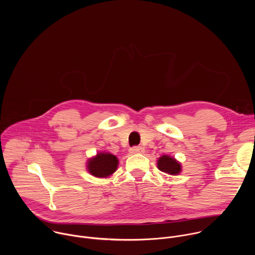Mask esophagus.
<instances>
[{
  "mask_svg": "<svg viewBox=\"0 0 255 255\" xmlns=\"http://www.w3.org/2000/svg\"><path fill=\"white\" fill-rule=\"evenodd\" d=\"M130 153L131 154H136V153H142L144 152V148L141 146H134L132 148H130Z\"/></svg>",
  "mask_w": 255,
  "mask_h": 255,
  "instance_id": "1",
  "label": "esophagus"
}]
</instances>
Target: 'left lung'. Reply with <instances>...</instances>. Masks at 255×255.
<instances>
[{
    "mask_svg": "<svg viewBox=\"0 0 255 255\" xmlns=\"http://www.w3.org/2000/svg\"><path fill=\"white\" fill-rule=\"evenodd\" d=\"M157 167L160 171L171 175H176L181 171L180 163L169 155L160 156L157 160Z\"/></svg>",
    "mask_w": 255,
    "mask_h": 255,
    "instance_id": "left-lung-1",
    "label": "left lung"
}]
</instances>
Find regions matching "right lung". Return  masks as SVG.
Wrapping results in <instances>:
<instances>
[{
	"mask_svg": "<svg viewBox=\"0 0 255 255\" xmlns=\"http://www.w3.org/2000/svg\"><path fill=\"white\" fill-rule=\"evenodd\" d=\"M118 158L109 152H99L90 158L87 163L89 172L96 177H108L113 174L118 167Z\"/></svg>",
	"mask_w": 255,
	"mask_h": 255,
	"instance_id": "right-lung-1",
	"label": "right lung"
}]
</instances>
